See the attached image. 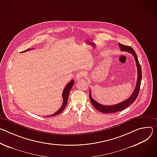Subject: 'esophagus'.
<instances>
[{
  "instance_id": "obj_1",
  "label": "esophagus",
  "mask_w": 157,
  "mask_h": 157,
  "mask_svg": "<svg viewBox=\"0 0 157 157\" xmlns=\"http://www.w3.org/2000/svg\"><path fill=\"white\" fill-rule=\"evenodd\" d=\"M85 75V72L83 71H80L76 74V78L77 80L82 78Z\"/></svg>"
}]
</instances>
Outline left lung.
<instances>
[{
    "mask_svg": "<svg viewBox=\"0 0 157 157\" xmlns=\"http://www.w3.org/2000/svg\"><path fill=\"white\" fill-rule=\"evenodd\" d=\"M119 47L120 48V50L121 51H125L127 52H129L131 54L133 55L134 57V59L136 62V65L137 67V72H138V77H137V81L136 83V86L134 89L133 92L131 95V96L127 98V100L121 101L118 104H115V105H101V104L98 103L91 96V90H90L89 93V98L90 100V101L92 104V105L98 111L103 112L104 113H115L118 112L119 111H121L126 108H127L128 106H130L131 104H132L135 100L136 99L138 95L139 94V91H140V84H141V80H142V68L140 63L138 62L137 56L135 53V52L130 46L127 45H124L121 44H118Z\"/></svg>",
    "mask_w": 157,
    "mask_h": 157,
    "instance_id": "1",
    "label": "left lung"
}]
</instances>
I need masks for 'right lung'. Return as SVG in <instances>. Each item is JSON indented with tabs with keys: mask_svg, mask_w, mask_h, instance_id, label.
Instances as JSON below:
<instances>
[{
	"mask_svg": "<svg viewBox=\"0 0 157 157\" xmlns=\"http://www.w3.org/2000/svg\"><path fill=\"white\" fill-rule=\"evenodd\" d=\"M32 48H28L25 51H23L22 52H25L27 51H29L30 50H32ZM74 84V80H72L71 81H70L69 83H67V85L65 86V89L63 90V93H62V98H63V103H62V105L61 106V107L54 114L50 115H48L46 117H53L55 115H57L59 113H60L66 107V105L67 104V101H68V96H69V94H70V91H71V89L72 88V86Z\"/></svg>",
	"mask_w": 157,
	"mask_h": 157,
	"instance_id": "add662e5",
	"label": "right lung"
}]
</instances>
